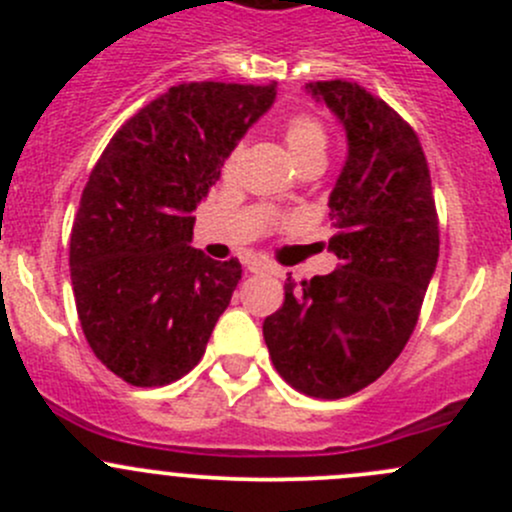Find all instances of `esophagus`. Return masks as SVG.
I'll return each instance as SVG.
<instances>
[{
	"label": "esophagus",
	"mask_w": 512,
	"mask_h": 512,
	"mask_svg": "<svg viewBox=\"0 0 512 512\" xmlns=\"http://www.w3.org/2000/svg\"><path fill=\"white\" fill-rule=\"evenodd\" d=\"M245 267H247V272H252V275H260V272H272V265L265 260H247Z\"/></svg>",
	"instance_id": "34e87169"
}]
</instances>
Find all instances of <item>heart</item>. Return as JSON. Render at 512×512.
Segmentation results:
<instances>
[{"label":"heart","mask_w":512,"mask_h":512,"mask_svg":"<svg viewBox=\"0 0 512 512\" xmlns=\"http://www.w3.org/2000/svg\"><path fill=\"white\" fill-rule=\"evenodd\" d=\"M282 136H285L289 156L297 165L307 163L312 158L324 160L329 133L327 126L317 116H312V113H294V116H289L285 128H282ZM280 200L285 203L287 198Z\"/></svg>","instance_id":"heart-1"}]
</instances>
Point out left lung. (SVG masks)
I'll return each mask as SVG.
<instances>
[{"label":"left lung","instance_id":"obj_1","mask_svg":"<svg viewBox=\"0 0 512 512\" xmlns=\"http://www.w3.org/2000/svg\"><path fill=\"white\" fill-rule=\"evenodd\" d=\"M307 91L342 121L349 156L329 195L339 267L285 285L262 334L277 374L314 399H344L379 379L414 334L438 262V215L414 128L352 81Z\"/></svg>","mask_w":512,"mask_h":512}]
</instances>
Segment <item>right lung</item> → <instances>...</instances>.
Instances as JSON below:
<instances>
[{
	"label": "right lung",
	"instance_id": "obj_1",
	"mask_svg": "<svg viewBox=\"0 0 512 512\" xmlns=\"http://www.w3.org/2000/svg\"><path fill=\"white\" fill-rule=\"evenodd\" d=\"M277 86H170L108 141L71 227V287L91 352L131 386H165L203 359L242 277L190 247L193 213Z\"/></svg>",
	"mask_w": 512,
	"mask_h": 512
}]
</instances>
